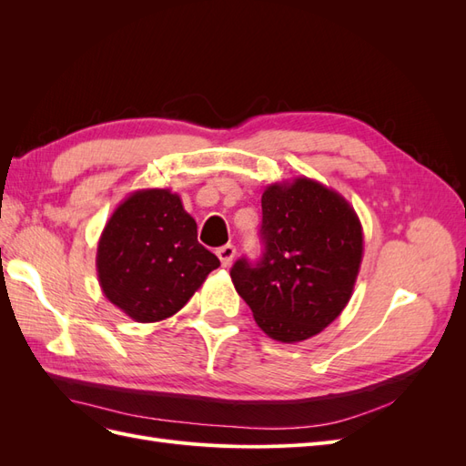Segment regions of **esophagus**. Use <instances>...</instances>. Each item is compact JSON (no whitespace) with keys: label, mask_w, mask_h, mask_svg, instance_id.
Returning <instances> with one entry per match:
<instances>
[{"label":"esophagus","mask_w":466,"mask_h":466,"mask_svg":"<svg viewBox=\"0 0 466 466\" xmlns=\"http://www.w3.org/2000/svg\"><path fill=\"white\" fill-rule=\"evenodd\" d=\"M216 255H218L223 268H229L233 258H235V247L233 245H223L216 250Z\"/></svg>","instance_id":"1"}]
</instances>
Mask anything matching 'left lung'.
<instances>
[{"instance_id": "8db88e82", "label": "left lung", "mask_w": 466, "mask_h": 466, "mask_svg": "<svg viewBox=\"0 0 466 466\" xmlns=\"http://www.w3.org/2000/svg\"><path fill=\"white\" fill-rule=\"evenodd\" d=\"M264 255L231 268L237 293L278 342H301L348 305L363 257L360 218L342 194L295 177L262 192Z\"/></svg>"}]
</instances>
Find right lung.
<instances>
[{
    "instance_id": "add662e5",
    "label": "right lung",
    "mask_w": 466,
    "mask_h": 466,
    "mask_svg": "<svg viewBox=\"0 0 466 466\" xmlns=\"http://www.w3.org/2000/svg\"><path fill=\"white\" fill-rule=\"evenodd\" d=\"M218 266L198 243L180 196L168 188L132 192L112 211L96 247L105 298L136 322L178 313Z\"/></svg>"
}]
</instances>
